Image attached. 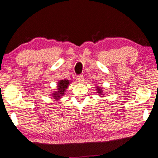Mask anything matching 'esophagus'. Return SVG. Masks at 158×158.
<instances>
[{"mask_svg":"<svg viewBox=\"0 0 158 158\" xmlns=\"http://www.w3.org/2000/svg\"><path fill=\"white\" fill-rule=\"evenodd\" d=\"M77 81H78V82H80V83H82V82H83L84 80L83 75H79V76L77 77Z\"/></svg>","mask_w":158,"mask_h":158,"instance_id":"obj_1","label":"esophagus"}]
</instances>
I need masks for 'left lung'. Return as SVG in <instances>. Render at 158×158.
<instances>
[{
    "instance_id": "obj_1",
    "label": "left lung",
    "mask_w": 158,
    "mask_h": 158,
    "mask_svg": "<svg viewBox=\"0 0 158 158\" xmlns=\"http://www.w3.org/2000/svg\"><path fill=\"white\" fill-rule=\"evenodd\" d=\"M97 91H98L99 92V93H100V94H102V88H100V87H98L97 88Z\"/></svg>"
}]
</instances>
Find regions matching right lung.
Segmentation results:
<instances>
[{"instance_id":"right-lung-1","label":"right lung","mask_w":158,"mask_h":158,"mask_svg":"<svg viewBox=\"0 0 158 158\" xmlns=\"http://www.w3.org/2000/svg\"><path fill=\"white\" fill-rule=\"evenodd\" d=\"M69 84V80L64 79V80H60L58 83V91L57 92L54 93L53 97L55 99H59L62 95L64 94V92L65 89L67 88Z\"/></svg>"}]
</instances>
